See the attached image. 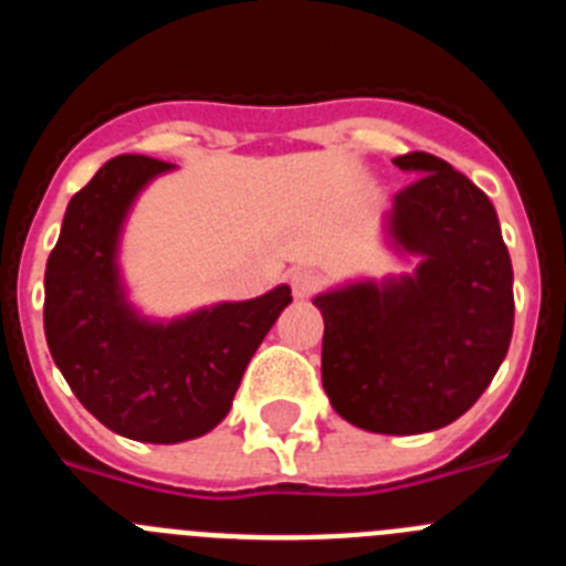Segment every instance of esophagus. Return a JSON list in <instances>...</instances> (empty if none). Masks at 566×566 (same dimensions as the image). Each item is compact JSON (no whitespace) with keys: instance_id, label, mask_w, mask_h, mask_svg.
Segmentation results:
<instances>
[{"instance_id":"esophagus-1","label":"esophagus","mask_w":566,"mask_h":566,"mask_svg":"<svg viewBox=\"0 0 566 566\" xmlns=\"http://www.w3.org/2000/svg\"><path fill=\"white\" fill-rule=\"evenodd\" d=\"M289 283H292V292L297 300H308L319 289V277L314 272H306V269H297V272H292Z\"/></svg>"}]
</instances>
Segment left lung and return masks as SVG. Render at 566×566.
I'll return each instance as SVG.
<instances>
[{"instance_id":"obj_1","label":"left lung","mask_w":566,"mask_h":566,"mask_svg":"<svg viewBox=\"0 0 566 566\" xmlns=\"http://www.w3.org/2000/svg\"><path fill=\"white\" fill-rule=\"evenodd\" d=\"M388 234L422 254L413 274L317 294L323 388L363 431L411 437L451 424L496 377L513 337V266L488 195L428 153L394 158Z\"/></svg>"}]
</instances>
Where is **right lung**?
Returning a JSON list of instances; mask_svg holds the SVG:
<instances>
[{"label":"right lung","instance_id":"obj_1","mask_svg":"<svg viewBox=\"0 0 566 566\" xmlns=\"http://www.w3.org/2000/svg\"><path fill=\"white\" fill-rule=\"evenodd\" d=\"M172 164L118 155L78 189L44 269V337L70 391L109 431L153 444L203 437L232 408L249 359L292 303L277 286L172 323L124 297L118 234L144 187Z\"/></svg>","mask_w":566,"mask_h":566}]
</instances>
